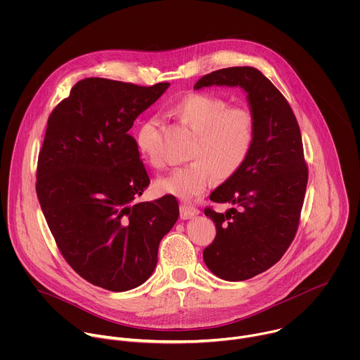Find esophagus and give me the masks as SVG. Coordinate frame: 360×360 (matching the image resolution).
<instances>
[{"label":"esophagus","mask_w":360,"mask_h":360,"mask_svg":"<svg viewBox=\"0 0 360 360\" xmlns=\"http://www.w3.org/2000/svg\"><path fill=\"white\" fill-rule=\"evenodd\" d=\"M179 212H181V219H191V218L199 215V211L196 208L191 207V205H181Z\"/></svg>","instance_id":"1"}]
</instances>
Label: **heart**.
Returning <instances> with one entry per match:
<instances>
[{
	"label": "heart",
	"mask_w": 360,
	"mask_h": 360,
	"mask_svg": "<svg viewBox=\"0 0 360 360\" xmlns=\"http://www.w3.org/2000/svg\"><path fill=\"white\" fill-rule=\"evenodd\" d=\"M172 115L195 134L189 158L155 181L164 195L188 200L207 189L212 175L218 179L233 176L248 160L253 146L256 121L243 107H229L212 94H191L172 107ZM158 120L146 118L135 131V145L153 167L161 164L155 148Z\"/></svg>",
	"instance_id": "b5f03b06"
}]
</instances>
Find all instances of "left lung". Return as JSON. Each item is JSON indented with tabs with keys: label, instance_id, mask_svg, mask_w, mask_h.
Wrapping results in <instances>:
<instances>
[{
	"label": "left lung",
	"instance_id": "1",
	"mask_svg": "<svg viewBox=\"0 0 360 360\" xmlns=\"http://www.w3.org/2000/svg\"><path fill=\"white\" fill-rule=\"evenodd\" d=\"M239 86L256 121L252 150L242 168L212 193L231 203L225 214L205 210L217 226L203 249L208 269L225 281H246L274 266L295 238L307 185L297 121L285 96L253 67H231L202 77L195 89Z\"/></svg>",
	"mask_w": 360,
	"mask_h": 360
}]
</instances>
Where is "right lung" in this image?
<instances>
[{"mask_svg": "<svg viewBox=\"0 0 360 360\" xmlns=\"http://www.w3.org/2000/svg\"><path fill=\"white\" fill-rule=\"evenodd\" d=\"M168 86L85 78L48 118L37 171L42 214L71 268L112 292L152 275L179 217L172 195L135 202L149 176L128 134Z\"/></svg>", "mask_w": 360, "mask_h": 360, "instance_id": "right-lung-1", "label": "right lung"}]
</instances>
